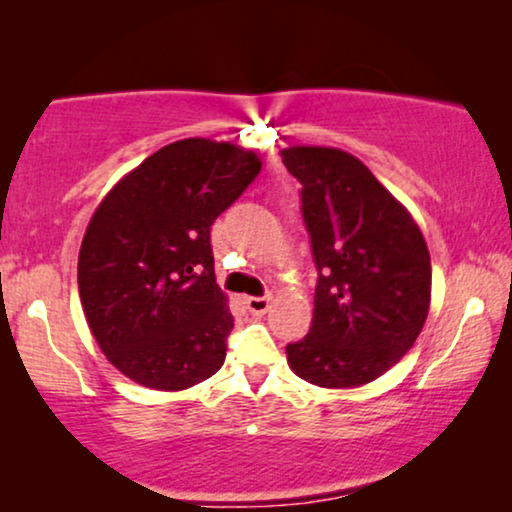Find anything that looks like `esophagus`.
<instances>
[{"label": "esophagus", "instance_id": "34e87169", "mask_svg": "<svg viewBox=\"0 0 512 512\" xmlns=\"http://www.w3.org/2000/svg\"><path fill=\"white\" fill-rule=\"evenodd\" d=\"M270 303H272V296H258V298H247V310L251 314H256V317H261L270 310Z\"/></svg>", "mask_w": 512, "mask_h": 512}]
</instances>
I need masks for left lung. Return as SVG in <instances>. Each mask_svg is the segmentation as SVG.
I'll list each match as a JSON object with an SVG mask.
<instances>
[{
  "instance_id": "obj_1",
  "label": "left lung",
  "mask_w": 512,
  "mask_h": 512,
  "mask_svg": "<svg viewBox=\"0 0 512 512\" xmlns=\"http://www.w3.org/2000/svg\"><path fill=\"white\" fill-rule=\"evenodd\" d=\"M300 212L317 265L314 317L286 345L298 377L326 389L377 380L415 345L429 314L431 258L408 209L352 153L291 146Z\"/></svg>"
}]
</instances>
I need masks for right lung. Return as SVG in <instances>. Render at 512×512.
Listing matches in <instances>:
<instances>
[{"label": "right lung", "instance_id": "1", "mask_svg": "<svg viewBox=\"0 0 512 512\" xmlns=\"http://www.w3.org/2000/svg\"><path fill=\"white\" fill-rule=\"evenodd\" d=\"M261 172L254 151L181 139L104 195L79 251V293L104 356L132 382L181 391L226 359L233 314L209 228Z\"/></svg>", "mask_w": 512, "mask_h": 512}]
</instances>
